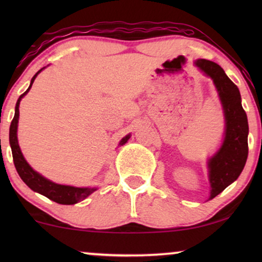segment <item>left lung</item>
Listing matches in <instances>:
<instances>
[{
	"label": "left lung",
	"instance_id": "obj_1",
	"mask_svg": "<svg viewBox=\"0 0 262 262\" xmlns=\"http://www.w3.org/2000/svg\"><path fill=\"white\" fill-rule=\"evenodd\" d=\"M195 66L213 80L225 116V137L221 149L209 161L210 199L223 192L239 177L248 157V120L241 105V94L217 63L195 60Z\"/></svg>",
	"mask_w": 262,
	"mask_h": 262
}]
</instances>
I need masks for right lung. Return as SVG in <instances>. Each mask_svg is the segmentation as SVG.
<instances>
[{"label": "right lung", "instance_id": "obj_1", "mask_svg": "<svg viewBox=\"0 0 262 262\" xmlns=\"http://www.w3.org/2000/svg\"><path fill=\"white\" fill-rule=\"evenodd\" d=\"M44 69V68H42ZM40 69L37 74L34 75L33 78H32L30 87L24 94L20 95V98L17 99L16 106H15V114H14V118L12 120V124H10L9 128V143L10 148H12V154H13V161L14 166L16 168L17 174L20 175V178L23 179V181L31 189H33L34 192L40 193V194L45 195L46 198L53 200V202L63 204V205H73V204H76L81 200L87 198L89 194H92L93 192L95 191L96 188H78V187H73V186H64V185H58L55 184V182L48 180L44 177H41L40 174H38L37 171H34L30 167V164L26 162V160L24 159L23 152H21L20 146L17 144V137H16V131H17V123H19V105L20 100L24 95L27 94V92L30 91L32 84H33L34 78L37 77V75L42 70ZM130 138V135H127L126 137L121 139L120 145L125 144L127 142V139Z\"/></svg>", "mask_w": 262, "mask_h": 262}]
</instances>
